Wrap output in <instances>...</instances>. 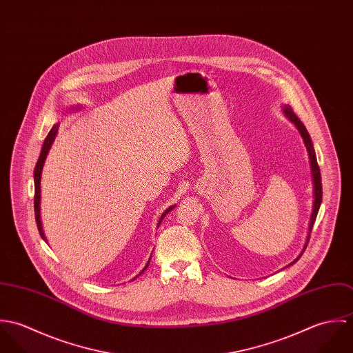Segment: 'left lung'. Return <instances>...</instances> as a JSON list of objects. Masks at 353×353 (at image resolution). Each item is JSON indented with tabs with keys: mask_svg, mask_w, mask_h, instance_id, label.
<instances>
[{
	"mask_svg": "<svg viewBox=\"0 0 353 353\" xmlns=\"http://www.w3.org/2000/svg\"><path fill=\"white\" fill-rule=\"evenodd\" d=\"M283 112L284 115L296 126V129L299 130L301 136H302L303 143L307 148V153H308V159H310V168H311V176H312V185H314V201H312V213H311V217H310V224H308V235H307V239H305V243H304V248H303V252L305 250L307 245H308V241H310V234H311V230H312V225L315 223V219H316V214H318V210H319V206H321V202H322V183H321V172H319V167H318V163H316V156H315V151H314V147H312V143H311V139H310V134L307 132V129L304 128L301 119L296 117V114L292 111L291 105L285 104L283 105ZM303 252L299 254V256L291 262L290 265H294L301 256H302Z\"/></svg>",
	"mask_w": 353,
	"mask_h": 353,
	"instance_id": "obj_1",
	"label": "left lung"
}]
</instances>
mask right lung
<instances>
[{
	"label": "right lung",
	"mask_w": 353,
	"mask_h": 353,
	"mask_svg": "<svg viewBox=\"0 0 353 353\" xmlns=\"http://www.w3.org/2000/svg\"><path fill=\"white\" fill-rule=\"evenodd\" d=\"M58 126H59V123H57V125H54V126L51 128V130L49 132V134H48V137H46L45 143H43L42 152H41L39 159H38V161H37L35 170H34V182H35L34 208H35V219H37V225H38L39 234H41V236H42V239H43V241H46V236H45V232H43V228H42V221H41V176H42V170H43L45 160H46V157H48V154H49V151H50L51 145H52V143H54V140H55V137H57ZM174 208H175V206L172 205V206H170V208H167V209L164 210V213H163V214L160 216V219H159V224H157V227L160 225V223H161V220L165 217V214H167L170 210H172ZM150 261H151V258H150ZM150 261L147 262L145 268L140 272V274H141V273H144V270L148 268ZM140 274H139V276H140Z\"/></svg>",
	"instance_id": "right-lung-1"
}]
</instances>
